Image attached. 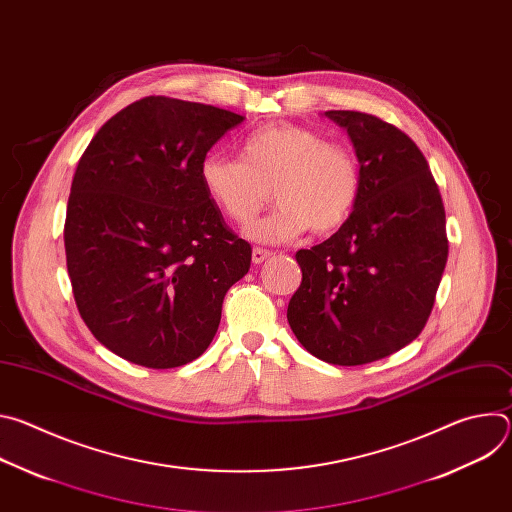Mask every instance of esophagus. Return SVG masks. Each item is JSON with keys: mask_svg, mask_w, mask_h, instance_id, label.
<instances>
[{"mask_svg": "<svg viewBox=\"0 0 512 512\" xmlns=\"http://www.w3.org/2000/svg\"><path fill=\"white\" fill-rule=\"evenodd\" d=\"M273 253L269 251V249H263V247H255L253 249V263L255 265H259V263H263L265 259H269Z\"/></svg>", "mask_w": 512, "mask_h": 512, "instance_id": "obj_1", "label": "esophagus"}]
</instances>
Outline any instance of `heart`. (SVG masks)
<instances>
[{
	"instance_id": "1",
	"label": "heart",
	"mask_w": 512,
	"mask_h": 512,
	"mask_svg": "<svg viewBox=\"0 0 512 512\" xmlns=\"http://www.w3.org/2000/svg\"><path fill=\"white\" fill-rule=\"evenodd\" d=\"M210 202L235 225H249L271 198L279 206L249 235L283 243L308 229L316 235L344 225L360 192V166L346 145L296 123H271L249 133L241 160L210 152L200 162Z\"/></svg>"
}]
</instances>
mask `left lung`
Listing matches in <instances>:
<instances>
[{
  "label": "left lung",
  "instance_id": "left-lung-1",
  "mask_svg": "<svg viewBox=\"0 0 512 512\" xmlns=\"http://www.w3.org/2000/svg\"><path fill=\"white\" fill-rule=\"evenodd\" d=\"M324 115L354 143L360 192L330 239L296 253L302 283L287 322L316 358L356 367L423 330L448 261L446 210L409 135L369 113Z\"/></svg>",
  "mask_w": 512,
  "mask_h": 512
}]
</instances>
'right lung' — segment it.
Listing matches in <instances>:
<instances>
[{
  "mask_svg": "<svg viewBox=\"0 0 512 512\" xmlns=\"http://www.w3.org/2000/svg\"><path fill=\"white\" fill-rule=\"evenodd\" d=\"M243 119L145 97L113 115L79 160L64 221L72 294L93 336L133 364L198 358L251 267V245L200 182L202 158Z\"/></svg>",
  "mask_w": 512,
  "mask_h": 512,
  "instance_id": "1",
  "label": "right lung"
}]
</instances>
